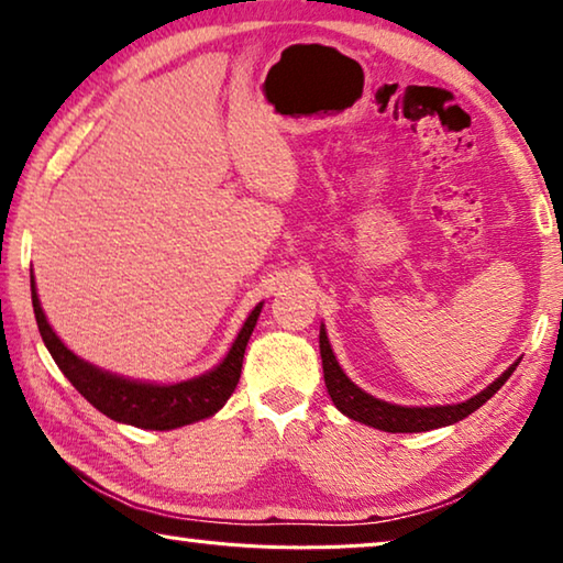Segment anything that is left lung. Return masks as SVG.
I'll return each instance as SVG.
<instances>
[{"instance_id":"left-lung-1","label":"left lung","mask_w":563,"mask_h":563,"mask_svg":"<svg viewBox=\"0 0 563 563\" xmlns=\"http://www.w3.org/2000/svg\"><path fill=\"white\" fill-rule=\"evenodd\" d=\"M320 357H322V375H325L328 395L332 397V402H335L340 412L350 419H355V422L375 427V430H383V432H430V430H440V427L460 422V419L470 417L484 402H487V399L497 395V389L507 383L519 365L517 360L514 365L504 369L492 385L484 387L482 393H476L474 397L464 399V402L405 407V405H393V402H385V399L367 395L365 389L352 383V379L345 375V369L340 367L335 352L330 347L325 325H320Z\"/></svg>"}]
</instances>
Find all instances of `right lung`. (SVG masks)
Wrapping results in <instances>:
<instances>
[{
    "mask_svg": "<svg viewBox=\"0 0 563 563\" xmlns=\"http://www.w3.org/2000/svg\"><path fill=\"white\" fill-rule=\"evenodd\" d=\"M32 305L36 325H40L42 340L46 350H49V355L54 357L56 365H59L64 377L69 379V383L79 389L99 412L111 417L113 422L139 427V430L161 432L201 422V419L213 417L218 409L228 402L238 379H241L247 340H251L255 322H258L263 310V302L255 305L251 316L245 318L241 332H238V338L233 340L231 350L225 352V357L218 362L213 369H208V373L198 377L180 379V383L164 385L109 373V369L91 365L89 360L79 357L76 352L66 347L44 316L40 295H36L34 273Z\"/></svg>",
    "mask_w": 563,
    "mask_h": 563,
    "instance_id": "add662e5",
    "label": "right lung"
}]
</instances>
